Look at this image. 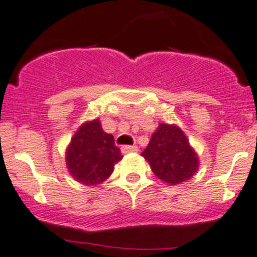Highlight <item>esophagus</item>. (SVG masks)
Listing matches in <instances>:
<instances>
[{"label": "esophagus", "instance_id": "1", "mask_svg": "<svg viewBox=\"0 0 257 257\" xmlns=\"http://www.w3.org/2000/svg\"><path fill=\"white\" fill-rule=\"evenodd\" d=\"M120 151H122V153H131V152H138L139 151V148H138L137 146H123L122 148H120Z\"/></svg>", "mask_w": 257, "mask_h": 257}]
</instances>
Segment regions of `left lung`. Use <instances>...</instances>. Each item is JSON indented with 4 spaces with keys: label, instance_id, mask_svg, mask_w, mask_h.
Here are the masks:
<instances>
[{
    "label": "left lung",
    "instance_id": "1",
    "mask_svg": "<svg viewBox=\"0 0 257 257\" xmlns=\"http://www.w3.org/2000/svg\"><path fill=\"white\" fill-rule=\"evenodd\" d=\"M142 156L150 162L152 172L169 185L191 178L199 164L183 131L170 124H160Z\"/></svg>",
    "mask_w": 257,
    "mask_h": 257
}]
</instances>
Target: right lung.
Instances as JSON below:
<instances>
[{
  "mask_svg": "<svg viewBox=\"0 0 257 257\" xmlns=\"http://www.w3.org/2000/svg\"><path fill=\"white\" fill-rule=\"evenodd\" d=\"M122 159L114 138L104 133L100 120L83 124L74 135L66 162L74 178L84 185H98L111 174L114 164Z\"/></svg>",
  "mask_w": 257,
  "mask_h": 257,
  "instance_id": "right-lung-1",
  "label": "right lung"
}]
</instances>
